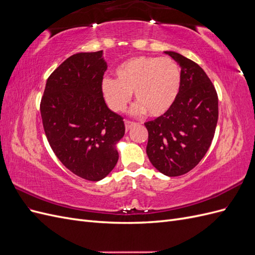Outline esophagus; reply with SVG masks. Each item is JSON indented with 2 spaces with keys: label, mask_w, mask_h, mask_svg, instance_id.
Returning <instances> with one entry per match:
<instances>
[{
  "label": "esophagus",
  "mask_w": 255,
  "mask_h": 255,
  "mask_svg": "<svg viewBox=\"0 0 255 255\" xmlns=\"http://www.w3.org/2000/svg\"><path fill=\"white\" fill-rule=\"evenodd\" d=\"M125 125H126V128L128 130L129 128H132L133 127L136 126L135 122H132V121H128V120H126L125 121Z\"/></svg>",
  "instance_id": "obj_1"
}]
</instances>
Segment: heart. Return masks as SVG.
<instances>
[{"instance_id":"b5f03b06","label":"heart","mask_w":255,"mask_h":255,"mask_svg":"<svg viewBox=\"0 0 255 255\" xmlns=\"http://www.w3.org/2000/svg\"><path fill=\"white\" fill-rule=\"evenodd\" d=\"M116 80L106 78L101 89L105 101L115 112H123L132 92L134 115L158 118L172 109L180 95L181 69L169 57L135 56L121 63L115 70Z\"/></svg>"}]
</instances>
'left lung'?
<instances>
[{
  "label": "left lung",
  "instance_id": "left-lung-1",
  "mask_svg": "<svg viewBox=\"0 0 255 255\" xmlns=\"http://www.w3.org/2000/svg\"><path fill=\"white\" fill-rule=\"evenodd\" d=\"M181 67L180 95L172 109L145 122L149 139L146 155L167 176L195 168L212 143L218 121V97L203 69L181 54L165 51Z\"/></svg>",
  "mask_w": 255,
  "mask_h": 255
}]
</instances>
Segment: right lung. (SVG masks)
I'll return each instance as SVG.
<instances>
[{"label":"right lung","instance_id":"add662e5","mask_svg":"<svg viewBox=\"0 0 255 255\" xmlns=\"http://www.w3.org/2000/svg\"><path fill=\"white\" fill-rule=\"evenodd\" d=\"M107 64L103 51L78 53L52 72L40 113L53 152L72 173L100 181L117 164L125 135L121 116L107 107L101 85Z\"/></svg>","mask_w":255,"mask_h":255}]
</instances>
